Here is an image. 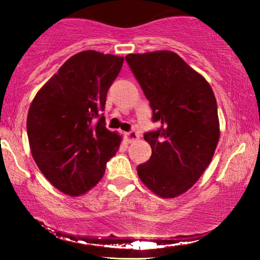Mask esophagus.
Masks as SVG:
<instances>
[{"instance_id": "esophagus-1", "label": "esophagus", "mask_w": 260, "mask_h": 260, "mask_svg": "<svg viewBox=\"0 0 260 260\" xmlns=\"http://www.w3.org/2000/svg\"><path fill=\"white\" fill-rule=\"evenodd\" d=\"M138 138H140V134H138L136 130H131V131H129V133L126 134L127 143H133V142L137 141Z\"/></svg>"}]
</instances>
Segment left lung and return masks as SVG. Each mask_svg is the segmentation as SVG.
I'll return each mask as SVG.
<instances>
[{
  "instance_id": "left-lung-1",
  "label": "left lung",
  "mask_w": 260,
  "mask_h": 260,
  "mask_svg": "<svg viewBox=\"0 0 260 260\" xmlns=\"http://www.w3.org/2000/svg\"><path fill=\"white\" fill-rule=\"evenodd\" d=\"M134 76L150 103L152 120L144 134L151 156L138 176L161 198H175L200 179L220 137L215 95L207 80L172 51L127 54Z\"/></svg>"
}]
</instances>
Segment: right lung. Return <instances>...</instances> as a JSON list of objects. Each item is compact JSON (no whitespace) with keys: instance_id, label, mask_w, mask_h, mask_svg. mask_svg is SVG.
Masks as SVG:
<instances>
[{"instance_id":"obj_1","label":"right lung","mask_w":260,"mask_h":260,"mask_svg":"<svg viewBox=\"0 0 260 260\" xmlns=\"http://www.w3.org/2000/svg\"><path fill=\"white\" fill-rule=\"evenodd\" d=\"M123 61L95 51L74 54L30 104L27 134L34 161L56 189L71 197L94 187L119 149L122 136L106 129L101 112Z\"/></svg>"}]
</instances>
